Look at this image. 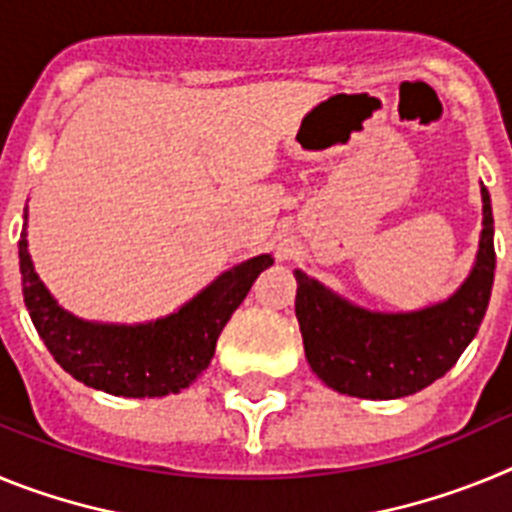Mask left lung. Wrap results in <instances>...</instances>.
Segmentation results:
<instances>
[{
    "instance_id": "8db88e82",
    "label": "left lung",
    "mask_w": 512,
    "mask_h": 512,
    "mask_svg": "<svg viewBox=\"0 0 512 512\" xmlns=\"http://www.w3.org/2000/svg\"><path fill=\"white\" fill-rule=\"evenodd\" d=\"M482 233L472 271L454 295L410 312H379L346 300L295 269V312L307 364L330 390L361 400L420 392L456 364L477 336L495 279V220L482 184Z\"/></svg>"
}]
</instances>
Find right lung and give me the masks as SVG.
Returning a JSON list of instances; mask_svg holds the SVG:
<instances>
[{
	"label": "right lung",
	"mask_w": 512,
	"mask_h": 512,
	"mask_svg": "<svg viewBox=\"0 0 512 512\" xmlns=\"http://www.w3.org/2000/svg\"><path fill=\"white\" fill-rule=\"evenodd\" d=\"M271 264V253L235 264L164 318L135 325L97 323L63 310L40 282L27 248V207L20 233L22 295L38 336L63 372L117 397H164L189 387L210 366L235 307Z\"/></svg>",
	"instance_id": "add662e5"
}]
</instances>
